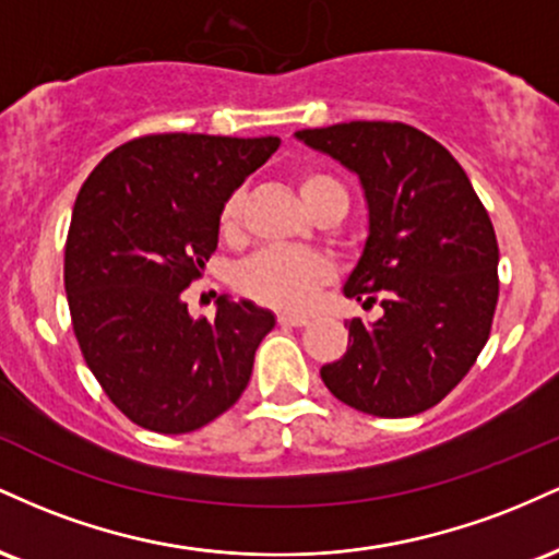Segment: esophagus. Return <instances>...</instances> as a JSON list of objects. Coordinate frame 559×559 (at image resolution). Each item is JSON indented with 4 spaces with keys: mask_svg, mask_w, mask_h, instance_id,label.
<instances>
[{
    "mask_svg": "<svg viewBox=\"0 0 559 559\" xmlns=\"http://www.w3.org/2000/svg\"><path fill=\"white\" fill-rule=\"evenodd\" d=\"M278 323L281 325H292V329H301V325L310 323V318H307V316H294V312H281Z\"/></svg>",
    "mask_w": 559,
    "mask_h": 559,
    "instance_id": "1",
    "label": "esophagus"
}]
</instances>
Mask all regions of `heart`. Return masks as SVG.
Listing matches in <instances>:
<instances>
[{"mask_svg":"<svg viewBox=\"0 0 559 559\" xmlns=\"http://www.w3.org/2000/svg\"><path fill=\"white\" fill-rule=\"evenodd\" d=\"M294 183L312 215L325 204L338 202L346 207V191L338 178L318 168H299ZM243 228V194L230 191L217 213V234L223 241L234 243L241 239ZM333 278L331 262L318 252H297V249H265L243 262L236 273V288L241 297L273 307V310L301 312L312 305L316 294Z\"/></svg>","mask_w":559,"mask_h":559,"instance_id":"1","label":"heart"}]
</instances>
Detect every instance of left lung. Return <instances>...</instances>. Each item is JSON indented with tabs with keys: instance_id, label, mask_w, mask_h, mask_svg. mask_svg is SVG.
Instances as JSON below:
<instances>
[{
	"instance_id": "8db88e82",
	"label": "left lung",
	"mask_w": 559,
	"mask_h": 559,
	"mask_svg": "<svg viewBox=\"0 0 559 559\" xmlns=\"http://www.w3.org/2000/svg\"><path fill=\"white\" fill-rule=\"evenodd\" d=\"M297 136L360 176L370 236L344 294L383 307L352 318L349 346L320 378L336 400L409 418L457 386L489 342L499 247L471 178L439 141L407 123L352 120Z\"/></svg>"
}]
</instances>
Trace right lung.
<instances>
[{
	"label": "right lung",
	"instance_id": "1",
	"mask_svg": "<svg viewBox=\"0 0 559 559\" xmlns=\"http://www.w3.org/2000/svg\"><path fill=\"white\" fill-rule=\"evenodd\" d=\"M281 141L150 133L120 144L81 186L66 241V294L86 360L128 420L189 433L239 402L275 318L217 299L189 316L183 288L217 249V213Z\"/></svg>",
	"mask_w": 559,
	"mask_h": 559
}]
</instances>
